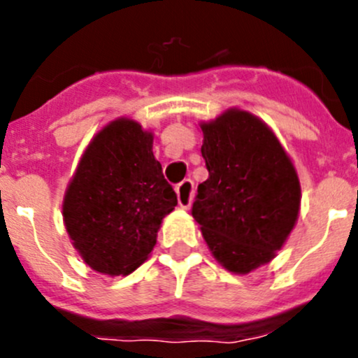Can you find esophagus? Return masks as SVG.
<instances>
[{
  "label": "esophagus",
  "mask_w": 358,
  "mask_h": 358,
  "mask_svg": "<svg viewBox=\"0 0 358 358\" xmlns=\"http://www.w3.org/2000/svg\"><path fill=\"white\" fill-rule=\"evenodd\" d=\"M176 197H178L180 208L189 209L194 199V182L190 178L183 180L182 183H178L176 187Z\"/></svg>",
  "instance_id": "1"
}]
</instances>
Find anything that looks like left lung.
<instances>
[{
	"label": "left lung",
	"instance_id": "obj_1",
	"mask_svg": "<svg viewBox=\"0 0 358 358\" xmlns=\"http://www.w3.org/2000/svg\"><path fill=\"white\" fill-rule=\"evenodd\" d=\"M208 180L192 216L213 256L229 272L249 273L275 258L298 220L301 187L272 129L241 109L201 122Z\"/></svg>",
	"mask_w": 358,
	"mask_h": 358
}]
</instances>
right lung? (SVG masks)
I'll list each match as a JSON object with an SVG mask.
<instances>
[{
	"label": "right lung",
	"mask_w": 358,
	"mask_h": 358,
	"mask_svg": "<svg viewBox=\"0 0 358 358\" xmlns=\"http://www.w3.org/2000/svg\"><path fill=\"white\" fill-rule=\"evenodd\" d=\"M152 133L128 117L100 129L66 190L64 223L85 263L106 275H128L156 246L176 194L152 152Z\"/></svg>",
	"instance_id": "add662e5"
}]
</instances>
